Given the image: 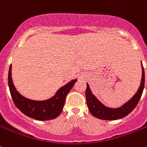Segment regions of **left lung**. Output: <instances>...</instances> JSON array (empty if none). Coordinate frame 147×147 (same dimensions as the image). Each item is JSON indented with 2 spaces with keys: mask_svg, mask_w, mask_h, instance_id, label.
Listing matches in <instances>:
<instances>
[{
  "mask_svg": "<svg viewBox=\"0 0 147 147\" xmlns=\"http://www.w3.org/2000/svg\"><path fill=\"white\" fill-rule=\"evenodd\" d=\"M142 80L140 86L134 94V95L127 102L119 107H109L102 103L98 99L92 94L90 88V86L87 83V89L85 92L87 105L90 113L96 118L103 120H116L121 119L127 116L137 105L138 102L141 98L144 87L145 75L143 65L142 63Z\"/></svg>",
  "mask_w": 147,
  "mask_h": 147,
  "instance_id": "obj_1",
  "label": "left lung"
}]
</instances>
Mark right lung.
<instances>
[{
    "instance_id": "1",
    "label": "right lung",
    "mask_w": 147,
    "mask_h": 147,
    "mask_svg": "<svg viewBox=\"0 0 147 147\" xmlns=\"http://www.w3.org/2000/svg\"><path fill=\"white\" fill-rule=\"evenodd\" d=\"M11 69L12 65H10L8 72V86L14 104L26 116L40 121L55 119L61 114L66 96L78 80H72L60 87L51 98L45 100H33L25 97L16 90L12 79Z\"/></svg>"
}]
</instances>
